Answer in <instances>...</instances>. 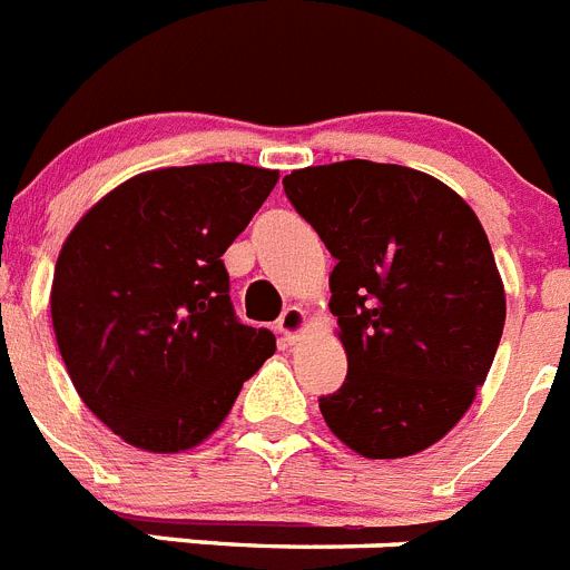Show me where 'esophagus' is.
<instances>
[{
	"label": "esophagus",
	"instance_id": "esophagus-1",
	"mask_svg": "<svg viewBox=\"0 0 570 570\" xmlns=\"http://www.w3.org/2000/svg\"><path fill=\"white\" fill-rule=\"evenodd\" d=\"M276 332H279V340L285 345H294L299 340V334L305 332V311L291 305V308L282 311L279 323H276Z\"/></svg>",
	"mask_w": 570,
	"mask_h": 570
}]
</instances>
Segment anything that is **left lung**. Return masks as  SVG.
<instances>
[{"mask_svg": "<svg viewBox=\"0 0 570 570\" xmlns=\"http://www.w3.org/2000/svg\"><path fill=\"white\" fill-rule=\"evenodd\" d=\"M325 242L348 374L325 424L366 459H403L459 424L493 366L504 285L488 233L426 173L340 160L282 178Z\"/></svg>", "mask_w": 570, "mask_h": 570, "instance_id": "obj_1", "label": "left lung"}]
</instances>
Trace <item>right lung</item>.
Wrapping results in <instances>:
<instances>
[{
    "label": "right lung",
    "instance_id": "right-lung-1",
    "mask_svg": "<svg viewBox=\"0 0 570 570\" xmlns=\"http://www.w3.org/2000/svg\"><path fill=\"white\" fill-rule=\"evenodd\" d=\"M276 181L274 169L230 160L155 169L68 233L53 334L77 395L126 444H202L274 354V334L238 323L222 253Z\"/></svg>",
    "mask_w": 570,
    "mask_h": 570
}]
</instances>
